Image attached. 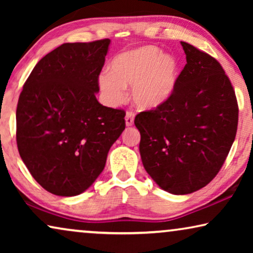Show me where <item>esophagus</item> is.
<instances>
[{"mask_svg":"<svg viewBox=\"0 0 253 253\" xmlns=\"http://www.w3.org/2000/svg\"><path fill=\"white\" fill-rule=\"evenodd\" d=\"M133 121H134V113L133 112H127L126 115V126H133Z\"/></svg>","mask_w":253,"mask_h":253,"instance_id":"obj_1","label":"esophagus"}]
</instances>
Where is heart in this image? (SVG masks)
Listing matches in <instances>:
<instances>
[{
	"mask_svg": "<svg viewBox=\"0 0 253 253\" xmlns=\"http://www.w3.org/2000/svg\"><path fill=\"white\" fill-rule=\"evenodd\" d=\"M178 79V63L160 48L144 46L123 51L113 58L110 71L103 70L98 84L103 98L116 106L126 99V87L138 108L153 109L172 95Z\"/></svg>",
	"mask_w": 253,
	"mask_h": 253,
	"instance_id": "heart-1",
	"label": "heart"
}]
</instances>
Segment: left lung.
I'll return each mask as SVG.
<instances>
[{
  "label": "left lung",
  "instance_id": "1",
  "mask_svg": "<svg viewBox=\"0 0 253 253\" xmlns=\"http://www.w3.org/2000/svg\"><path fill=\"white\" fill-rule=\"evenodd\" d=\"M186 64L172 95L134 119L145 170L162 190L188 195L215 177L235 140L238 105L215 58L181 42Z\"/></svg>",
  "mask_w": 253,
  "mask_h": 253
}]
</instances>
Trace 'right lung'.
Instances as JSON below:
<instances>
[{
	"instance_id": "1",
	"label": "right lung",
	"mask_w": 253,
	"mask_h": 253,
	"mask_svg": "<svg viewBox=\"0 0 253 253\" xmlns=\"http://www.w3.org/2000/svg\"><path fill=\"white\" fill-rule=\"evenodd\" d=\"M109 43L61 44L38 62L23 86L17 147L33 178L53 195L88 189L126 129V112L102 106L95 96Z\"/></svg>"
}]
</instances>
